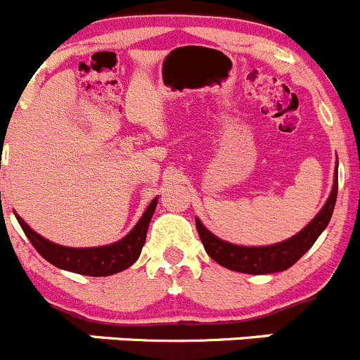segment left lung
Instances as JSON below:
<instances>
[{
    "label": "left lung",
    "mask_w": 360,
    "mask_h": 360,
    "mask_svg": "<svg viewBox=\"0 0 360 360\" xmlns=\"http://www.w3.org/2000/svg\"><path fill=\"white\" fill-rule=\"evenodd\" d=\"M335 199H338V167H335L334 186H332L330 195H328L327 202L321 207L320 213L293 238L281 241V243L266 245V247H241V245H233L229 241L220 240L202 226L199 218H195V226L207 256L217 261L218 264L229 268V270L241 271V274H275V271H284L293 266L314 245V241L318 240V236L323 233L325 227L330 221Z\"/></svg>",
    "instance_id": "left-lung-1"
}]
</instances>
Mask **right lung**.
<instances>
[{
	"label": "right lung",
	"mask_w": 360,
	"mask_h": 360,
	"mask_svg": "<svg viewBox=\"0 0 360 360\" xmlns=\"http://www.w3.org/2000/svg\"><path fill=\"white\" fill-rule=\"evenodd\" d=\"M156 204L158 197L153 199V202L143 211L139 224L122 240L115 241L112 245L90 248H72L53 243V241L46 240L39 233H35L19 214H15V218H18L19 226L25 231L28 240L35 247V250L44 259L55 264L56 268L74 271V274L89 275V277H106V275H113L126 270L139 259L143 243H146L147 229H149V221L153 218L154 210H156Z\"/></svg>",
	"instance_id": "1"
}]
</instances>
